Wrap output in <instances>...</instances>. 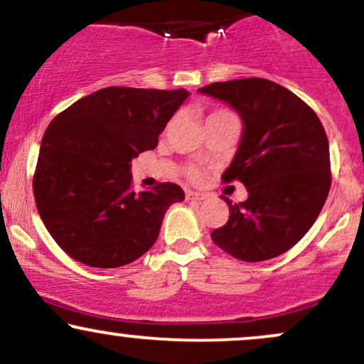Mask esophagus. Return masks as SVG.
<instances>
[{
    "mask_svg": "<svg viewBox=\"0 0 364 364\" xmlns=\"http://www.w3.org/2000/svg\"><path fill=\"white\" fill-rule=\"evenodd\" d=\"M207 193H200V191H186V198L188 200H196V202H200V200H207Z\"/></svg>",
    "mask_w": 364,
    "mask_h": 364,
    "instance_id": "34e87169",
    "label": "esophagus"
}]
</instances>
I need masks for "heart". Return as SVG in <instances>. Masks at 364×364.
<instances>
[{"mask_svg": "<svg viewBox=\"0 0 364 364\" xmlns=\"http://www.w3.org/2000/svg\"><path fill=\"white\" fill-rule=\"evenodd\" d=\"M214 114H219V112H214ZM214 114H210V116H214ZM191 176H193L195 179H200L202 178V174H200L198 171H193V173H191Z\"/></svg>", "mask_w": 364, "mask_h": 364, "instance_id": "heart-1", "label": "heart"}]
</instances>
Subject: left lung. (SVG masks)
<instances>
[{
    "mask_svg": "<svg viewBox=\"0 0 364 364\" xmlns=\"http://www.w3.org/2000/svg\"><path fill=\"white\" fill-rule=\"evenodd\" d=\"M232 107L240 145L224 181L237 179L248 198L229 205L212 241L243 262H263L292 248L310 231L330 190L328 140L318 116L286 87L265 78L215 82L198 89Z\"/></svg>",
    "mask_w": 364,
    "mask_h": 364,
    "instance_id": "1",
    "label": "left lung"
}]
</instances>
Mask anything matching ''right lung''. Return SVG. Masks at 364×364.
<instances>
[{
	"instance_id": "obj_1",
	"label": "right lung",
	"mask_w": 364,
	"mask_h": 364,
	"mask_svg": "<svg viewBox=\"0 0 364 364\" xmlns=\"http://www.w3.org/2000/svg\"><path fill=\"white\" fill-rule=\"evenodd\" d=\"M190 92L106 87L73 102L46 129L34 176L41 219L73 260L97 269L135 262L156 243L166 210L185 200L174 183L132 190V161Z\"/></svg>"
}]
</instances>
